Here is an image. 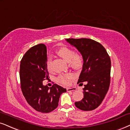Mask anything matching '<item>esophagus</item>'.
I'll use <instances>...</instances> for the list:
<instances>
[{
	"instance_id": "1",
	"label": "esophagus",
	"mask_w": 130,
	"mask_h": 130,
	"mask_svg": "<svg viewBox=\"0 0 130 130\" xmlns=\"http://www.w3.org/2000/svg\"><path fill=\"white\" fill-rule=\"evenodd\" d=\"M67 92L74 91H75V88H67Z\"/></svg>"
}]
</instances>
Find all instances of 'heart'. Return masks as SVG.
<instances>
[{
  "instance_id": "heart-1",
  "label": "heart",
  "mask_w": 130,
  "mask_h": 130,
  "mask_svg": "<svg viewBox=\"0 0 130 130\" xmlns=\"http://www.w3.org/2000/svg\"><path fill=\"white\" fill-rule=\"evenodd\" d=\"M57 54L63 60L69 63L70 66L75 70H79L83 66V60L82 56L78 54H75V52L73 50L68 47H63L60 48L57 51ZM51 63L52 60L50 58H49L47 62V68L49 70L51 68ZM72 78L73 75L71 74L67 73L59 75L57 77V81L62 84L69 85Z\"/></svg>"
}]
</instances>
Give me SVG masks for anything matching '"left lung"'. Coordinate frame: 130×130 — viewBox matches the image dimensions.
Listing matches in <instances>:
<instances>
[{"label":"left lung","mask_w":130,"mask_h":130,"mask_svg":"<svg viewBox=\"0 0 130 130\" xmlns=\"http://www.w3.org/2000/svg\"><path fill=\"white\" fill-rule=\"evenodd\" d=\"M82 56L83 67L77 84L86 82L83 89L84 97L75 106L84 111L97 108L107 93L110 82L111 60L107 52L99 42L91 39H66Z\"/></svg>","instance_id":"left-lung-1"}]
</instances>
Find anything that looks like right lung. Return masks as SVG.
Here are the masks:
<instances>
[{
  "mask_svg": "<svg viewBox=\"0 0 130 130\" xmlns=\"http://www.w3.org/2000/svg\"><path fill=\"white\" fill-rule=\"evenodd\" d=\"M47 48L43 44L31 47L20 62L21 88L27 103L38 111L49 113L58 106L60 95L66 89L57 84L48 88L42 81L48 78Z\"/></svg>",
  "mask_w": 130,
  "mask_h": 130,
  "instance_id": "obj_1",
  "label": "right lung"
}]
</instances>
